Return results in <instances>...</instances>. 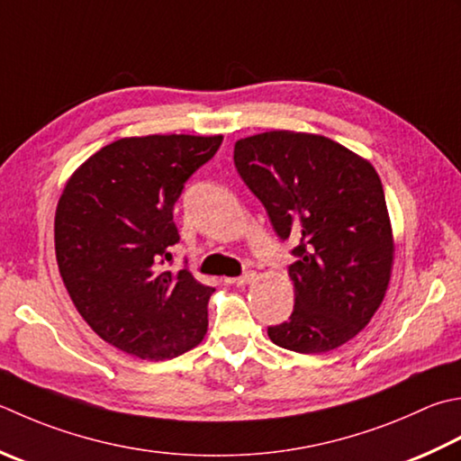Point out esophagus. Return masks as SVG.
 Wrapping results in <instances>:
<instances>
[{
    "instance_id": "34e87169",
    "label": "esophagus",
    "mask_w": 461,
    "mask_h": 461,
    "mask_svg": "<svg viewBox=\"0 0 461 461\" xmlns=\"http://www.w3.org/2000/svg\"><path fill=\"white\" fill-rule=\"evenodd\" d=\"M256 279V272H246V274H241L240 277H236L233 279V282H236V285H248V284H251Z\"/></svg>"
}]
</instances>
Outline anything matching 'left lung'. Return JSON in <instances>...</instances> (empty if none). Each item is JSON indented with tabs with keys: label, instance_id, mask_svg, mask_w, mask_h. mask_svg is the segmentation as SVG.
<instances>
[{
	"label": "left lung",
	"instance_id": "left-lung-1",
	"mask_svg": "<svg viewBox=\"0 0 461 461\" xmlns=\"http://www.w3.org/2000/svg\"><path fill=\"white\" fill-rule=\"evenodd\" d=\"M233 164L264 203L277 238L294 240L290 320L276 346L321 354L367 326L387 290L393 240L380 177L369 161L321 135L266 131L240 140Z\"/></svg>",
	"mask_w": 461,
	"mask_h": 461
}]
</instances>
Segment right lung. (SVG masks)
I'll use <instances>...</instances> for the list:
<instances>
[{"label":"right lung","mask_w":461,"mask_h":461,"mask_svg":"<svg viewBox=\"0 0 461 461\" xmlns=\"http://www.w3.org/2000/svg\"><path fill=\"white\" fill-rule=\"evenodd\" d=\"M221 135L117 140L81 166L59 197L56 258L71 302L99 338L141 359L185 354L207 331L213 287L184 266L174 205Z\"/></svg>","instance_id":"add662e5"}]
</instances>
